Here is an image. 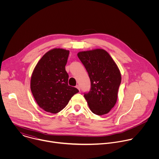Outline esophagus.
<instances>
[{"mask_svg": "<svg viewBox=\"0 0 159 159\" xmlns=\"http://www.w3.org/2000/svg\"><path fill=\"white\" fill-rule=\"evenodd\" d=\"M76 88H77L79 90H80V85H76Z\"/></svg>", "mask_w": 159, "mask_h": 159, "instance_id": "esophagus-1", "label": "esophagus"}]
</instances>
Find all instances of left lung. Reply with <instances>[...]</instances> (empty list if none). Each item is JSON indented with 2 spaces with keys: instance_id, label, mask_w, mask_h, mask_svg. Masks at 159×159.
I'll return each instance as SVG.
<instances>
[{
  "instance_id": "1",
  "label": "left lung",
  "mask_w": 159,
  "mask_h": 159,
  "mask_svg": "<svg viewBox=\"0 0 159 159\" xmlns=\"http://www.w3.org/2000/svg\"><path fill=\"white\" fill-rule=\"evenodd\" d=\"M77 56L86 69L91 83L90 90L84 94L88 106L95 115H106L117 101L121 82L119 68L103 49L80 52Z\"/></svg>"
}]
</instances>
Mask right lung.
I'll return each mask as SVG.
<instances>
[{
	"label": "right lung",
	"instance_id": "obj_1",
	"mask_svg": "<svg viewBox=\"0 0 159 159\" xmlns=\"http://www.w3.org/2000/svg\"><path fill=\"white\" fill-rule=\"evenodd\" d=\"M69 50L53 48L45 53L35 66L30 87L38 105L55 114L61 111L79 90L68 84L65 65Z\"/></svg>",
	"mask_w": 159,
	"mask_h": 159
}]
</instances>
